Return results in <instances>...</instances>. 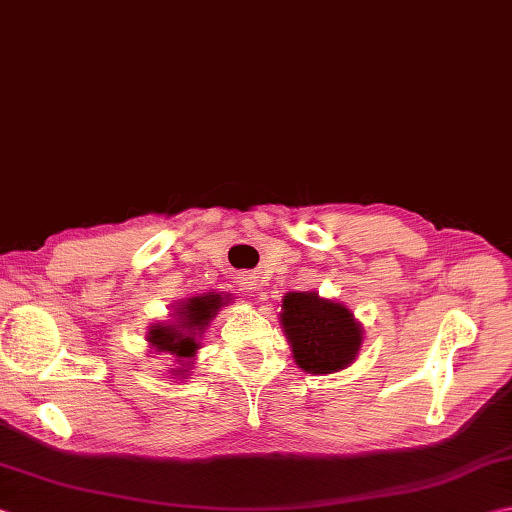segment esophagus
<instances>
[{"instance_id":"obj_1","label":"esophagus","mask_w":512,"mask_h":512,"mask_svg":"<svg viewBox=\"0 0 512 512\" xmlns=\"http://www.w3.org/2000/svg\"><path fill=\"white\" fill-rule=\"evenodd\" d=\"M239 286H242V290H244V293H253V290H255V277L253 275H242V277H239Z\"/></svg>"}]
</instances>
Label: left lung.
I'll return each instance as SVG.
<instances>
[{
    "mask_svg": "<svg viewBox=\"0 0 512 512\" xmlns=\"http://www.w3.org/2000/svg\"><path fill=\"white\" fill-rule=\"evenodd\" d=\"M295 364L310 375L348 368L364 344V328L353 310L315 290H290L279 313Z\"/></svg>",
    "mask_w": 512,
    "mask_h": 512,
    "instance_id": "obj_1",
    "label": "left lung"
}]
</instances>
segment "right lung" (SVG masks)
<instances>
[{
  "instance_id": "add662e5",
  "label": "right lung",
  "mask_w": 512,
  "mask_h": 512,
  "mask_svg": "<svg viewBox=\"0 0 512 512\" xmlns=\"http://www.w3.org/2000/svg\"><path fill=\"white\" fill-rule=\"evenodd\" d=\"M226 304H230V295L208 290V293L179 299L173 306L170 319L148 326V350L155 355L166 353L175 357V368L168 370L175 379H188L197 350L202 348L199 337L204 335L208 324Z\"/></svg>"
}]
</instances>
